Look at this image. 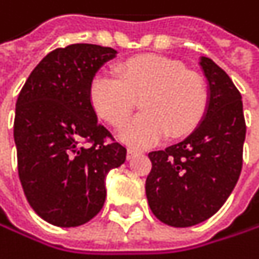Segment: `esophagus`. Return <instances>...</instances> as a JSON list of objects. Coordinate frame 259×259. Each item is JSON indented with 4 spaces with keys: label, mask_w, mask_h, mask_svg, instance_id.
<instances>
[{
    "label": "esophagus",
    "mask_w": 259,
    "mask_h": 259,
    "mask_svg": "<svg viewBox=\"0 0 259 259\" xmlns=\"http://www.w3.org/2000/svg\"><path fill=\"white\" fill-rule=\"evenodd\" d=\"M141 152L137 150V149H127V159H134L137 155H140Z\"/></svg>",
    "instance_id": "esophagus-1"
}]
</instances>
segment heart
<instances>
[{
    "label": "heart",
    "instance_id": "b5f03b06",
    "mask_svg": "<svg viewBox=\"0 0 259 259\" xmlns=\"http://www.w3.org/2000/svg\"><path fill=\"white\" fill-rule=\"evenodd\" d=\"M115 74H95L89 83V100L95 113L113 127L131 116L140 100L143 112L118 131L119 140L127 144L149 147L167 134L184 137L206 113V78L178 60L135 56L118 63Z\"/></svg>",
    "mask_w": 259,
    "mask_h": 259
}]
</instances>
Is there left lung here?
<instances>
[{"mask_svg":"<svg viewBox=\"0 0 259 259\" xmlns=\"http://www.w3.org/2000/svg\"><path fill=\"white\" fill-rule=\"evenodd\" d=\"M200 66L209 83L205 118L184 141L150 152L146 194L165 225L188 228L212 217L231 196L243 167L246 121L241 94L211 59Z\"/></svg>","mask_w":259,"mask_h":259,"instance_id":"8db88e82","label":"left lung"}]
</instances>
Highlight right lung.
<instances>
[{
  "mask_svg": "<svg viewBox=\"0 0 259 259\" xmlns=\"http://www.w3.org/2000/svg\"><path fill=\"white\" fill-rule=\"evenodd\" d=\"M116 51L72 44L48 53L22 86L13 137L24 194L45 222L74 228L106 200V175L124 164L125 147L97 121L89 83Z\"/></svg>",
  "mask_w": 259,
  "mask_h": 259,
  "instance_id": "obj_1",
  "label": "right lung"
}]
</instances>
